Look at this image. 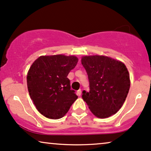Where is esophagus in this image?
Returning a JSON list of instances; mask_svg holds the SVG:
<instances>
[{
    "instance_id": "obj_1",
    "label": "esophagus",
    "mask_w": 151,
    "mask_h": 151,
    "mask_svg": "<svg viewBox=\"0 0 151 151\" xmlns=\"http://www.w3.org/2000/svg\"><path fill=\"white\" fill-rule=\"evenodd\" d=\"M77 95H78V96H80V95H81V89L78 90L77 92Z\"/></svg>"
}]
</instances>
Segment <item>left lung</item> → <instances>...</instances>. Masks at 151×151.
<instances>
[{
	"mask_svg": "<svg viewBox=\"0 0 151 151\" xmlns=\"http://www.w3.org/2000/svg\"><path fill=\"white\" fill-rule=\"evenodd\" d=\"M81 64L87 72L89 92L82 98L95 116L105 118L115 114L128 94L129 72L123 63L104 56H83Z\"/></svg>",
	"mask_w": 151,
	"mask_h": 151,
	"instance_id": "obj_1",
	"label": "left lung"
}]
</instances>
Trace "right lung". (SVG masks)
Here are the masks:
<instances>
[{
	"mask_svg": "<svg viewBox=\"0 0 151 151\" xmlns=\"http://www.w3.org/2000/svg\"><path fill=\"white\" fill-rule=\"evenodd\" d=\"M77 62V57L72 56H45L39 57L30 68L28 92L38 111L45 117L61 118L77 99L67 77Z\"/></svg>",
	"mask_w": 151,
	"mask_h": 151,
	"instance_id": "obj_1",
	"label": "right lung"
}]
</instances>
